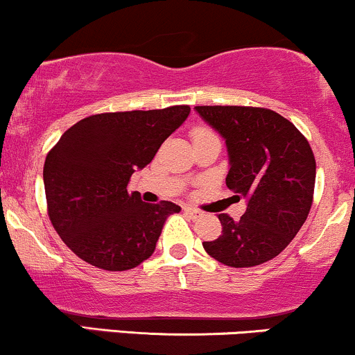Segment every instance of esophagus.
Wrapping results in <instances>:
<instances>
[{"label":"esophagus","mask_w":355,"mask_h":355,"mask_svg":"<svg viewBox=\"0 0 355 355\" xmlns=\"http://www.w3.org/2000/svg\"><path fill=\"white\" fill-rule=\"evenodd\" d=\"M185 212L189 214L190 217H193V219H197V217H202V216H204V214H202V210L193 209V207H185Z\"/></svg>","instance_id":"1"}]
</instances>
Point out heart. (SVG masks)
I'll list each match as a JSON object with an SVG mask.
<instances>
[{"label": "heart", "instance_id": "b5f03b06", "mask_svg": "<svg viewBox=\"0 0 355 355\" xmlns=\"http://www.w3.org/2000/svg\"><path fill=\"white\" fill-rule=\"evenodd\" d=\"M212 136H216L212 130H209V128H196V130L192 131V138L193 141H198V139H205V138H212Z\"/></svg>", "mask_w": 355, "mask_h": 355}]
</instances>
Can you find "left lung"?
I'll return each mask as SVG.
<instances>
[{
  "instance_id": "8db88e82",
  "label": "left lung",
  "mask_w": 355,
  "mask_h": 355,
  "mask_svg": "<svg viewBox=\"0 0 355 355\" xmlns=\"http://www.w3.org/2000/svg\"><path fill=\"white\" fill-rule=\"evenodd\" d=\"M225 139V185L248 200L239 220L219 214L222 234L205 241L209 256L225 266L266 263L291 243L309 217L315 157L306 138L278 112L249 106H196Z\"/></svg>"
}]
</instances>
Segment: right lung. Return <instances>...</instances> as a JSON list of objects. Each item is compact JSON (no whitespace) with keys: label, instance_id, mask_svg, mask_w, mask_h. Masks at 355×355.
<instances>
[{"label":"right lung","instance_id":"obj_1","mask_svg":"<svg viewBox=\"0 0 355 355\" xmlns=\"http://www.w3.org/2000/svg\"><path fill=\"white\" fill-rule=\"evenodd\" d=\"M189 114V106L103 112L60 136L45 158L44 184L50 220L73 254L106 271L153 254L166 217L180 207L145 204L128 184Z\"/></svg>","mask_w":355,"mask_h":355}]
</instances>
